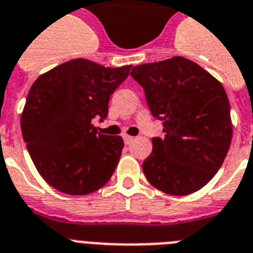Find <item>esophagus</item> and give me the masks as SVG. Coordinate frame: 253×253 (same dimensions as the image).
Masks as SVG:
<instances>
[{
  "mask_svg": "<svg viewBox=\"0 0 253 253\" xmlns=\"http://www.w3.org/2000/svg\"><path fill=\"white\" fill-rule=\"evenodd\" d=\"M123 140L126 144H131L133 141V136H130V135H123Z\"/></svg>",
  "mask_w": 253,
  "mask_h": 253,
  "instance_id": "34e87169",
  "label": "esophagus"
}]
</instances>
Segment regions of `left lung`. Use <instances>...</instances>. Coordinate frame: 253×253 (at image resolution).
<instances>
[{"mask_svg":"<svg viewBox=\"0 0 253 253\" xmlns=\"http://www.w3.org/2000/svg\"><path fill=\"white\" fill-rule=\"evenodd\" d=\"M144 89L152 116L165 137H153L143 162L148 182L169 195L196 192L212 179L229 152L233 125L222 84L183 57L144 63L131 70Z\"/></svg>","mask_w":253,"mask_h":253,"instance_id":"8db88e82","label":"left lung"}]
</instances>
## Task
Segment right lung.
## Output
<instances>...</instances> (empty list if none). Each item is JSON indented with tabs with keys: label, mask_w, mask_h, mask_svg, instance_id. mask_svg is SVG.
Listing matches in <instances>:
<instances>
[{
	"label": "right lung",
	"mask_w": 253,
	"mask_h": 253,
	"mask_svg": "<svg viewBox=\"0 0 253 253\" xmlns=\"http://www.w3.org/2000/svg\"><path fill=\"white\" fill-rule=\"evenodd\" d=\"M131 65L105 67L77 58L42 74L32 84L20 127L28 153L44 180L67 195H87L108 183L123 149L121 136L97 132L110 94Z\"/></svg>",
	"instance_id": "right-lung-1"
}]
</instances>
